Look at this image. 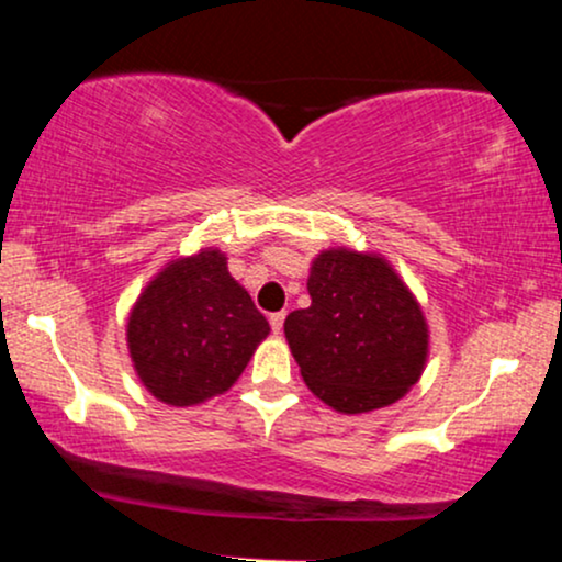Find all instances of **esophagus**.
Here are the masks:
<instances>
[{
    "instance_id": "esophagus-1",
    "label": "esophagus",
    "mask_w": 562,
    "mask_h": 562,
    "mask_svg": "<svg viewBox=\"0 0 562 562\" xmlns=\"http://www.w3.org/2000/svg\"><path fill=\"white\" fill-rule=\"evenodd\" d=\"M282 322H285V312H277V314H272V317H269V325H272V333L274 335H280Z\"/></svg>"
}]
</instances>
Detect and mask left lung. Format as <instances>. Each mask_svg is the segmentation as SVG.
Masks as SVG:
<instances>
[{"mask_svg":"<svg viewBox=\"0 0 562 562\" xmlns=\"http://www.w3.org/2000/svg\"><path fill=\"white\" fill-rule=\"evenodd\" d=\"M306 290L312 306L288 314L285 338L314 396L340 415H362L398 402L423 378L428 319L385 256L319 250Z\"/></svg>","mask_w":562,"mask_h":562,"instance_id":"left-lung-1","label":"left lung"}]
</instances>
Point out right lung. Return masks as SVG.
Instances as JSON below:
<instances>
[{
    "label": "right lung",
    "mask_w": 562,
    "mask_h": 562,
    "mask_svg": "<svg viewBox=\"0 0 562 562\" xmlns=\"http://www.w3.org/2000/svg\"><path fill=\"white\" fill-rule=\"evenodd\" d=\"M267 335L269 322L218 248L177 256L158 269L126 319L139 383L171 406H198L227 393Z\"/></svg>",
    "instance_id": "1"
}]
</instances>
